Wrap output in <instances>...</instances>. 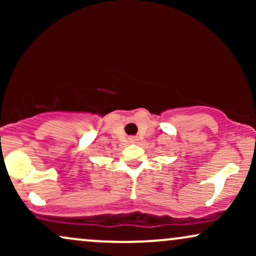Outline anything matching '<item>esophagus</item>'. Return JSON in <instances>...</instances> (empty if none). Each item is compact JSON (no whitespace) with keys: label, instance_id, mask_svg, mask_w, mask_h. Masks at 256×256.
<instances>
[{"label":"esophagus","instance_id":"34e87169","mask_svg":"<svg viewBox=\"0 0 256 256\" xmlns=\"http://www.w3.org/2000/svg\"><path fill=\"white\" fill-rule=\"evenodd\" d=\"M137 140H138L137 137H131V138H130V142H131V143H136Z\"/></svg>","mask_w":256,"mask_h":256}]
</instances>
